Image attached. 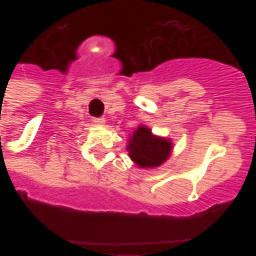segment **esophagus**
<instances>
[{
  "instance_id": "1",
  "label": "esophagus",
  "mask_w": 256,
  "mask_h": 256,
  "mask_svg": "<svg viewBox=\"0 0 256 256\" xmlns=\"http://www.w3.org/2000/svg\"><path fill=\"white\" fill-rule=\"evenodd\" d=\"M92 122L94 123V124H104L106 123V118H93Z\"/></svg>"
}]
</instances>
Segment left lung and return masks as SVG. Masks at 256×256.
<instances>
[{"label":"left lung","mask_w":256,"mask_h":256,"mask_svg":"<svg viewBox=\"0 0 256 256\" xmlns=\"http://www.w3.org/2000/svg\"><path fill=\"white\" fill-rule=\"evenodd\" d=\"M128 155L138 166L156 167L166 160L172 152V142L159 138L150 133V128L141 126L128 141Z\"/></svg>","instance_id":"8db88e82"}]
</instances>
